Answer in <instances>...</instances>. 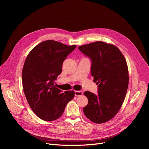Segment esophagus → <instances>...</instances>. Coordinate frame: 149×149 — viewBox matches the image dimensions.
I'll list each match as a JSON object with an SVG mask.
<instances>
[{
    "mask_svg": "<svg viewBox=\"0 0 149 149\" xmlns=\"http://www.w3.org/2000/svg\"><path fill=\"white\" fill-rule=\"evenodd\" d=\"M83 95V92L81 91H75V95L76 97H79Z\"/></svg>",
    "mask_w": 149,
    "mask_h": 149,
    "instance_id": "1",
    "label": "esophagus"
}]
</instances>
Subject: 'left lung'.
<instances>
[{
  "label": "left lung",
  "mask_w": 149,
  "mask_h": 149,
  "mask_svg": "<svg viewBox=\"0 0 149 149\" xmlns=\"http://www.w3.org/2000/svg\"><path fill=\"white\" fill-rule=\"evenodd\" d=\"M79 49L91 58V75L98 85L97 95L84 92L88 99L84 113L93 123H106L118 112L126 97L129 84L127 62L116 46L103 42L82 45Z\"/></svg>",
  "instance_id": "left-lung-1"
}]
</instances>
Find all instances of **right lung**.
<instances>
[{"mask_svg": "<svg viewBox=\"0 0 149 149\" xmlns=\"http://www.w3.org/2000/svg\"><path fill=\"white\" fill-rule=\"evenodd\" d=\"M75 48L76 45L46 40L27 56L22 70L23 91L31 109L44 121L59 118L74 97V91L62 93L54 83L62 71L63 63Z\"/></svg>", "mask_w": 149, "mask_h": 149, "instance_id": "right-lung-1", "label": "right lung"}]
</instances>
